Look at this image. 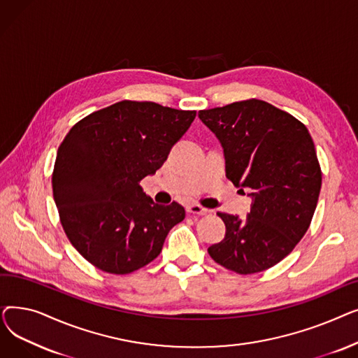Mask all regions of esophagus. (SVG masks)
I'll return each mask as SVG.
<instances>
[{
    "label": "esophagus",
    "mask_w": 358,
    "mask_h": 358,
    "mask_svg": "<svg viewBox=\"0 0 358 358\" xmlns=\"http://www.w3.org/2000/svg\"><path fill=\"white\" fill-rule=\"evenodd\" d=\"M187 212H189L190 215H194V216H204V215L210 213L209 209L203 208V206H200V204H197V203H193V204L187 206Z\"/></svg>",
    "instance_id": "34e87169"
}]
</instances>
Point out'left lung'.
<instances>
[{
    "label": "left lung",
    "mask_w": 358,
    "mask_h": 358,
    "mask_svg": "<svg viewBox=\"0 0 358 358\" xmlns=\"http://www.w3.org/2000/svg\"><path fill=\"white\" fill-rule=\"evenodd\" d=\"M199 117L223 148L227 177L252 192L245 219L217 213L227 234L208 251L238 274L264 271L293 251L313 217L322 184L313 141L302 122L257 99Z\"/></svg>",
    "instance_id": "8db88e82"
}]
</instances>
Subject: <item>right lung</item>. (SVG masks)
<instances>
[{
    "label": "right lung",
    "instance_id": "add662e5",
    "mask_svg": "<svg viewBox=\"0 0 358 358\" xmlns=\"http://www.w3.org/2000/svg\"><path fill=\"white\" fill-rule=\"evenodd\" d=\"M194 117V110L123 100L68 131L55 161L53 199L68 239L94 267L110 274L145 267L185 217L181 204L154 203L139 182L162 166Z\"/></svg>",
    "mask_w": 358,
    "mask_h": 358
}]
</instances>
